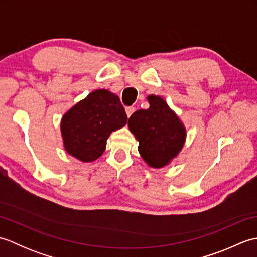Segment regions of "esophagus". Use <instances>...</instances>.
Returning a JSON list of instances; mask_svg holds the SVG:
<instances>
[{"label": "esophagus", "mask_w": 257, "mask_h": 257, "mask_svg": "<svg viewBox=\"0 0 257 257\" xmlns=\"http://www.w3.org/2000/svg\"><path fill=\"white\" fill-rule=\"evenodd\" d=\"M135 107H127L125 108V113H127V117L129 118L130 116H132V114L135 112Z\"/></svg>", "instance_id": "1"}]
</instances>
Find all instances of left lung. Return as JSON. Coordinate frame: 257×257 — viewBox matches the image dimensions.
Instances as JSON below:
<instances>
[{"mask_svg": "<svg viewBox=\"0 0 257 257\" xmlns=\"http://www.w3.org/2000/svg\"><path fill=\"white\" fill-rule=\"evenodd\" d=\"M148 109L128 119V128L138 140V151L150 168L160 169L176 159L187 139V129L178 114L160 96L149 95Z\"/></svg>", "mask_w": 257, "mask_h": 257, "instance_id": "8db88e82", "label": "left lung"}]
</instances>
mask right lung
<instances>
[{"mask_svg":"<svg viewBox=\"0 0 257 257\" xmlns=\"http://www.w3.org/2000/svg\"><path fill=\"white\" fill-rule=\"evenodd\" d=\"M127 114L116 94L96 89L63 114L64 149L81 162L97 160L106 150L112 132L127 123Z\"/></svg>","mask_w":257,"mask_h":257,"instance_id":"right-lung-1","label":"right lung"}]
</instances>
